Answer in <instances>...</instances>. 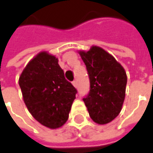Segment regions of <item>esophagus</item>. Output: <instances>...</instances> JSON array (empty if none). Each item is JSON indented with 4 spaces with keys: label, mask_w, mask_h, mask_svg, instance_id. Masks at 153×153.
I'll return each mask as SVG.
<instances>
[{
    "label": "esophagus",
    "mask_w": 153,
    "mask_h": 153,
    "mask_svg": "<svg viewBox=\"0 0 153 153\" xmlns=\"http://www.w3.org/2000/svg\"><path fill=\"white\" fill-rule=\"evenodd\" d=\"M73 85H74L75 88H77V86H78V81H77V79H75V80H74V81H73Z\"/></svg>",
    "instance_id": "1"
}]
</instances>
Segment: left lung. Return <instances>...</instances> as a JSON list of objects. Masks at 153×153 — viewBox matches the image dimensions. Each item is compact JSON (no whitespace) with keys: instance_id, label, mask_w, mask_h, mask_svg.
<instances>
[{"instance_id":"left-lung-1","label":"left lung","mask_w":153,"mask_h":153,"mask_svg":"<svg viewBox=\"0 0 153 153\" xmlns=\"http://www.w3.org/2000/svg\"><path fill=\"white\" fill-rule=\"evenodd\" d=\"M90 80L88 95L83 98L90 118L99 125L113 120L120 112L126 96L127 74L123 66L104 48L92 46L79 50Z\"/></svg>"}]
</instances>
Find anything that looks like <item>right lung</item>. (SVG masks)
<instances>
[{
	"mask_svg": "<svg viewBox=\"0 0 153 153\" xmlns=\"http://www.w3.org/2000/svg\"><path fill=\"white\" fill-rule=\"evenodd\" d=\"M18 83L32 116L42 125L56 129L68 120L76 88L65 78L58 59L42 51L29 61Z\"/></svg>",
	"mask_w": 153,
	"mask_h": 153,
	"instance_id": "right-lung-1",
	"label": "right lung"
}]
</instances>
